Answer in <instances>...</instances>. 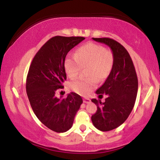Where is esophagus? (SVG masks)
Returning a JSON list of instances; mask_svg holds the SVG:
<instances>
[{"label":"esophagus","instance_id":"1","mask_svg":"<svg viewBox=\"0 0 160 160\" xmlns=\"http://www.w3.org/2000/svg\"><path fill=\"white\" fill-rule=\"evenodd\" d=\"M83 102L85 103H90V102H91V100H90L89 98H84Z\"/></svg>","mask_w":160,"mask_h":160}]
</instances>
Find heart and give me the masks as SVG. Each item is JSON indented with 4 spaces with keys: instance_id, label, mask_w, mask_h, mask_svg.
Masks as SVG:
<instances>
[{
    "instance_id": "heart-1",
    "label": "heart",
    "mask_w": 160,
    "mask_h": 160,
    "mask_svg": "<svg viewBox=\"0 0 160 160\" xmlns=\"http://www.w3.org/2000/svg\"><path fill=\"white\" fill-rule=\"evenodd\" d=\"M114 63V57L110 50L95 43L86 44L77 50L74 59L65 61V71L67 76L74 79L81 68H86L87 79H79L69 83L72 91L81 95H86L95 88L96 82L104 80L110 74Z\"/></svg>"
}]
</instances>
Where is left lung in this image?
I'll use <instances>...</instances> for the list:
<instances>
[{
    "label": "left lung",
    "instance_id": "1",
    "mask_svg": "<svg viewBox=\"0 0 160 160\" xmlns=\"http://www.w3.org/2000/svg\"><path fill=\"white\" fill-rule=\"evenodd\" d=\"M110 48L114 57L112 68L104 83L96 91L100 98L105 94L104 103L92 99L98 110L92 122L101 131H109L122 125L131 112L137 95L138 78L130 54L123 45L109 38H92Z\"/></svg>",
    "mask_w": 160,
    "mask_h": 160
}]
</instances>
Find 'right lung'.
I'll use <instances>...</instances> for the list:
<instances>
[{"mask_svg":"<svg viewBox=\"0 0 160 160\" xmlns=\"http://www.w3.org/2000/svg\"><path fill=\"white\" fill-rule=\"evenodd\" d=\"M85 39L81 36H54L40 48L32 59L28 77L26 90L30 105L38 120L48 128L64 132L72 127L82 99L74 92L66 98H57L67 77L65 59L73 48Z\"/></svg>","mask_w":160,"mask_h":160,"instance_id":"add662e5","label":"right lung"}]
</instances>
